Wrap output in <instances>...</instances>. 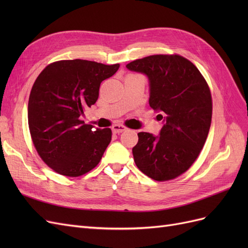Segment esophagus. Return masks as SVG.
I'll use <instances>...</instances> for the list:
<instances>
[{
    "label": "esophagus",
    "instance_id": "obj_1",
    "mask_svg": "<svg viewBox=\"0 0 248 248\" xmlns=\"http://www.w3.org/2000/svg\"><path fill=\"white\" fill-rule=\"evenodd\" d=\"M111 129L115 133H121V132H123L127 129V127L122 125V124H115L114 126L111 127Z\"/></svg>",
    "mask_w": 248,
    "mask_h": 248
}]
</instances>
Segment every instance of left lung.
<instances>
[{"label":"left lung","mask_w":248,"mask_h":248,"mask_svg":"<svg viewBox=\"0 0 248 248\" xmlns=\"http://www.w3.org/2000/svg\"><path fill=\"white\" fill-rule=\"evenodd\" d=\"M150 81L149 104L160 112V136L139 132L132 148L140 171L169 181L188 170L204 147L212 120V96L196 65L180 55H153L126 65Z\"/></svg>","instance_id":"left-lung-1"}]
</instances>
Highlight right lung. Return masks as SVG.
<instances>
[{
  "label": "right lung",
  "instance_id": "add662e5",
  "mask_svg": "<svg viewBox=\"0 0 248 248\" xmlns=\"http://www.w3.org/2000/svg\"><path fill=\"white\" fill-rule=\"evenodd\" d=\"M119 67L61 60L47 65L36 78L28 104L30 134L41 159L58 174L79 177L101 160L111 130L93 131L80 116L98 99L101 81Z\"/></svg>",
  "mask_w": 248,
  "mask_h": 248
}]
</instances>
